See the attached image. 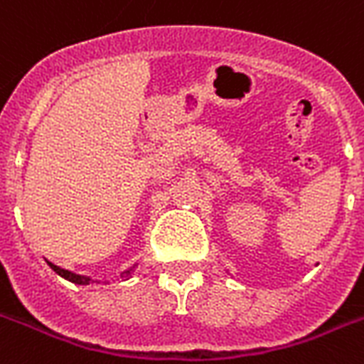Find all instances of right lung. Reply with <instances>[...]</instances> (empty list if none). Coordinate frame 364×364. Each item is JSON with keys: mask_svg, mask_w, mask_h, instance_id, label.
<instances>
[{"mask_svg": "<svg viewBox=\"0 0 364 364\" xmlns=\"http://www.w3.org/2000/svg\"><path fill=\"white\" fill-rule=\"evenodd\" d=\"M48 265L52 269H54V271L59 274V277H63V279L70 280V282H75V284H90V279H87V277H82V274H75V273H70V271H65V269L58 267V265H54V264H50V262H48ZM132 269H134V267H131V269H129V271H125V273H123V279H127V277H131Z\"/></svg>", "mask_w": 364, "mask_h": 364, "instance_id": "1", "label": "right lung"}]
</instances>
